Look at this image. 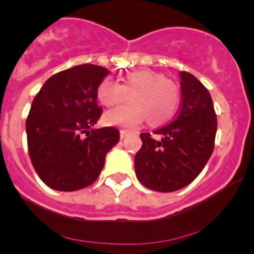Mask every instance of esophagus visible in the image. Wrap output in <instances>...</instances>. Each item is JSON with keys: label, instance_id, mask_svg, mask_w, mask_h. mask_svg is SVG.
Returning a JSON list of instances; mask_svg holds the SVG:
<instances>
[{"label": "esophagus", "instance_id": "34e87169", "mask_svg": "<svg viewBox=\"0 0 254 254\" xmlns=\"http://www.w3.org/2000/svg\"><path fill=\"white\" fill-rule=\"evenodd\" d=\"M128 134H129V132L127 131V129H121V138L127 137V136H128Z\"/></svg>", "mask_w": 254, "mask_h": 254}]
</instances>
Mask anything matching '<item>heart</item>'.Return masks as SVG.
<instances>
[{"label":"heart","instance_id":"heart-1","mask_svg":"<svg viewBox=\"0 0 254 254\" xmlns=\"http://www.w3.org/2000/svg\"><path fill=\"white\" fill-rule=\"evenodd\" d=\"M128 95V104L104 114L107 125L133 128L145 118L152 126L163 125L176 114L181 99L178 85L151 69L125 73L122 85L104 78L96 89L98 100L107 108L122 104Z\"/></svg>","mask_w":254,"mask_h":254}]
</instances>
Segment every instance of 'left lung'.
Listing matches in <instances>:
<instances>
[{
	"label": "left lung",
	"mask_w": 254,
	"mask_h": 254,
	"mask_svg": "<svg viewBox=\"0 0 254 254\" xmlns=\"http://www.w3.org/2000/svg\"><path fill=\"white\" fill-rule=\"evenodd\" d=\"M182 102L173 122L141 133L134 172L145 187L174 192L202 172L214 151L217 120L208 90L187 71L181 73Z\"/></svg>",
	"instance_id": "1"
}]
</instances>
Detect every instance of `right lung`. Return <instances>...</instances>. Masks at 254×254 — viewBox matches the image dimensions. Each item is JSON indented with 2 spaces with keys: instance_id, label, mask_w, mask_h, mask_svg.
<instances>
[{
  "instance_id": "1",
  "label": "right lung",
  "mask_w": 254,
  "mask_h": 254,
  "mask_svg": "<svg viewBox=\"0 0 254 254\" xmlns=\"http://www.w3.org/2000/svg\"><path fill=\"white\" fill-rule=\"evenodd\" d=\"M109 73L96 64H80L55 73L31 103L26 137L31 164L49 188L72 192L93 185L107 152L118 143L114 127L93 129L103 109L96 89Z\"/></svg>"
}]
</instances>
